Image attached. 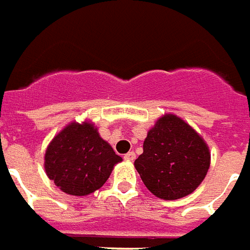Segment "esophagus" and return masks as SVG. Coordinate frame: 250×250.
I'll return each mask as SVG.
<instances>
[{
	"label": "esophagus",
	"mask_w": 250,
	"mask_h": 250,
	"mask_svg": "<svg viewBox=\"0 0 250 250\" xmlns=\"http://www.w3.org/2000/svg\"><path fill=\"white\" fill-rule=\"evenodd\" d=\"M125 159L127 160V162H134L135 159H136V155H135L134 151H131V152L125 153Z\"/></svg>",
	"instance_id": "34e87169"
}]
</instances>
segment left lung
I'll list each match as a JSON object with an SVG mask.
<instances>
[{"mask_svg": "<svg viewBox=\"0 0 250 250\" xmlns=\"http://www.w3.org/2000/svg\"><path fill=\"white\" fill-rule=\"evenodd\" d=\"M209 162V149L200 135L184 120L168 114L148 131L135 168L153 195L176 200L200 186Z\"/></svg>", "mask_w": 250, "mask_h": 250, "instance_id": "left-lung-1", "label": "left lung"}]
</instances>
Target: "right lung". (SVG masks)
I'll return each instance as SVG.
<instances>
[{
    "label": "right lung",
    "instance_id": "add662e5",
    "mask_svg": "<svg viewBox=\"0 0 250 250\" xmlns=\"http://www.w3.org/2000/svg\"><path fill=\"white\" fill-rule=\"evenodd\" d=\"M122 162L91 123H70L51 140L45 153V169L59 189L74 196L99 189L116 163Z\"/></svg>",
    "mask_w": 250,
    "mask_h": 250
}]
</instances>
